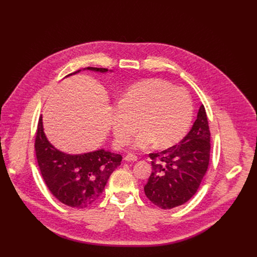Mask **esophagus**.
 <instances>
[{
  "instance_id": "obj_1",
  "label": "esophagus",
  "mask_w": 257,
  "mask_h": 257,
  "mask_svg": "<svg viewBox=\"0 0 257 257\" xmlns=\"http://www.w3.org/2000/svg\"><path fill=\"white\" fill-rule=\"evenodd\" d=\"M124 161L126 162H136L137 161V157L134 155H128L124 158Z\"/></svg>"
}]
</instances>
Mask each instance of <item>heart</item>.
Listing matches in <instances>:
<instances>
[{
    "instance_id": "obj_1",
    "label": "heart",
    "mask_w": 257,
    "mask_h": 257,
    "mask_svg": "<svg viewBox=\"0 0 257 257\" xmlns=\"http://www.w3.org/2000/svg\"><path fill=\"white\" fill-rule=\"evenodd\" d=\"M189 93L162 79L136 83L122 96L114 108L112 131L119 145L126 144L138 129L143 130L134 141V149H148L156 142L167 149L186 134L192 119Z\"/></svg>"
}]
</instances>
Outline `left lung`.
<instances>
[{
  "label": "left lung",
  "mask_w": 257,
  "mask_h": 257,
  "mask_svg": "<svg viewBox=\"0 0 257 257\" xmlns=\"http://www.w3.org/2000/svg\"><path fill=\"white\" fill-rule=\"evenodd\" d=\"M209 154L210 132L201 104L191 130L179 144L150 155L153 172L144 186L145 195L163 209L186 203L196 193L207 171Z\"/></svg>",
  "instance_id": "8db88e82"
}]
</instances>
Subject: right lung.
Returning a JSON list of instances; mask_svg holds the SVG:
<instances>
[{"label":"right lung","mask_w":257,"mask_h":257,"mask_svg":"<svg viewBox=\"0 0 257 257\" xmlns=\"http://www.w3.org/2000/svg\"><path fill=\"white\" fill-rule=\"evenodd\" d=\"M83 70L99 73L108 71L93 67ZM80 71L68 76L77 74ZM34 148L42 176L49 190L59 201L73 208H85L93 204L102 193L109 176L122 161L121 155L103 149L79 155L59 151L44 132L43 117L39 121Z\"/></svg>","instance_id":"obj_1"}]
</instances>
